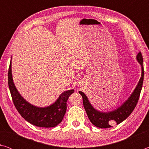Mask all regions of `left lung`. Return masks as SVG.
I'll use <instances>...</instances> for the list:
<instances>
[{"mask_svg": "<svg viewBox=\"0 0 149 149\" xmlns=\"http://www.w3.org/2000/svg\"><path fill=\"white\" fill-rule=\"evenodd\" d=\"M137 60L141 65V77L135 89L132 94L126 101L123 103L120 107L112 111L108 112H100L93 107L87 96L82 91H79L83 98V104L86 111L87 116L93 125L100 128L111 127V124L116 123L119 124L125 120L135 108L139 99L140 93L142 89L143 79H144V68H143V60L141 52H139L137 55Z\"/></svg>", "mask_w": 149, "mask_h": 149, "instance_id": "8db88e82", "label": "left lung"}]
</instances>
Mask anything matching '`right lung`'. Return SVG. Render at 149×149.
<instances>
[{
    "mask_svg": "<svg viewBox=\"0 0 149 149\" xmlns=\"http://www.w3.org/2000/svg\"><path fill=\"white\" fill-rule=\"evenodd\" d=\"M8 87L15 107L20 115L29 123L37 127H53L62 122L66 112L68 99L74 89L62 93L56 101L47 107H38L26 101L14 84L12 74V62L8 69Z\"/></svg>",
    "mask_w": 149,
    "mask_h": 149,
    "instance_id": "right-lung-1",
    "label": "right lung"
}]
</instances>
